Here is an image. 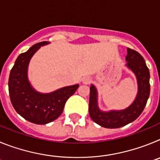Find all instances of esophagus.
Here are the masks:
<instances>
[{"mask_svg": "<svg viewBox=\"0 0 160 160\" xmlns=\"http://www.w3.org/2000/svg\"><path fill=\"white\" fill-rule=\"evenodd\" d=\"M90 82H91V78H90V77H85L82 78V82L84 83V84H90Z\"/></svg>", "mask_w": 160, "mask_h": 160, "instance_id": "1", "label": "esophagus"}]
</instances>
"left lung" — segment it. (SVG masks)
<instances>
[{
	"mask_svg": "<svg viewBox=\"0 0 160 160\" xmlns=\"http://www.w3.org/2000/svg\"><path fill=\"white\" fill-rule=\"evenodd\" d=\"M127 67L134 73L138 83V92L131 105L123 110L101 111L98 105V91L91 84L90 87L89 113L91 119L106 128H119L135 121L141 114L150 95V72L145 60L138 52L128 48Z\"/></svg>",
	"mask_w": 160,
	"mask_h": 160,
	"instance_id": "obj_1",
	"label": "left lung"
}]
</instances>
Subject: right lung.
<instances>
[{"label":"right lung","mask_w":160,"mask_h":160,"mask_svg":"<svg viewBox=\"0 0 160 160\" xmlns=\"http://www.w3.org/2000/svg\"><path fill=\"white\" fill-rule=\"evenodd\" d=\"M49 43L39 42L21 53L8 78V92L15 111L29 122L39 125L57 119L62 113L66 102L79 87L78 84L73 85L46 94L38 92L32 87L28 78L29 62L41 46Z\"/></svg>","instance_id":"1"}]
</instances>
